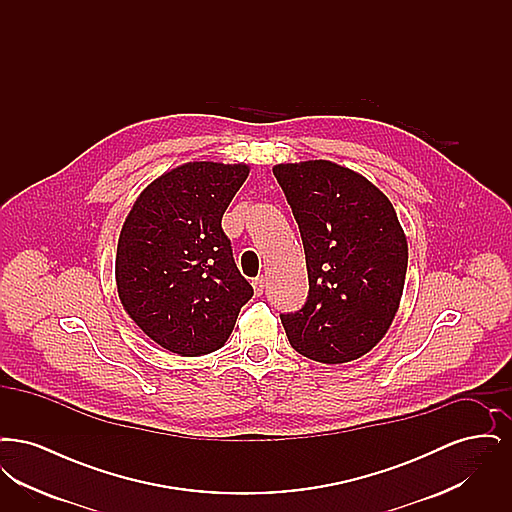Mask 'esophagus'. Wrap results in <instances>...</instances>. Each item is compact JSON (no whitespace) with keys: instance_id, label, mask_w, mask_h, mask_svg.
<instances>
[{"instance_id":"1","label":"esophagus","mask_w":512,"mask_h":512,"mask_svg":"<svg viewBox=\"0 0 512 512\" xmlns=\"http://www.w3.org/2000/svg\"><path fill=\"white\" fill-rule=\"evenodd\" d=\"M253 292H255V295H263V292H265V278L261 276V278H255L253 282Z\"/></svg>"}]
</instances>
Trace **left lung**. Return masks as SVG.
Returning <instances> with one entry per match:
<instances>
[{
    "instance_id": "1",
    "label": "left lung",
    "mask_w": 512,
    "mask_h": 512,
    "mask_svg": "<svg viewBox=\"0 0 512 512\" xmlns=\"http://www.w3.org/2000/svg\"><path fill=\"white\" fill-rule=\"evenodd\" d=\"M272 172L297 220L309 274L307 303L280 315L293 349L324 365L368 353L401 303L407 236L390 199L363 174L315 159Z\"/></svg>"
}]
</instances>
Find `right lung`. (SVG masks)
Returning a JSON list of instances; mask_svg holds the SVG:
<instances>
[{"label": "right lung", "mask_w": 512, "mask_h": 512, "mask_svg": "<svg viewBox=\"0 0 512 512\" xmlns=\"http://www.w3.org/2000/svg\"><path fill=\"white\" fill-rule=\"evenodd\" d=\"M247 176L244 163H184L147 184L122 224V307L147 338L180 357L220 349L253 295L220 226Z\"/></svg>", "instance_id": "1"}]
</instances>
